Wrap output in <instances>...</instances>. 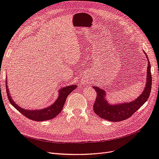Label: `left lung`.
<instances>
[{"mask_svg":"<svg viewBox=\"0 0 159 159\" xmlns=\"http://www.w3.org/2000/svg\"><path fill=\"white\" fill-rule=\"evenodd\" d=\"M146 57L148 56L144 52ZM148 60L147 82L145 89L143 93L134 99L129 103H123L116 105H111L105 99L106 93L102 89L97 86H93V88L96 91L97 98L93 104V111L95 113L101 118L110 121L118 122L125 120L131 116L133 113L140 108L145 103L151 93L152 85V77L151 74V64Z\"/></svg>","mask_w":159,"mask_h":159,"instance_id":"1","label":"left lung"}]
</instances>
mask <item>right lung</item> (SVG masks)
<instances>
[{
	"instance_id": "add662e5",
	"label": "right lung",
	"mask_w": 159,
	"mask_h": 159,
	"mask_svg": "<svg viewBox=\"0 0 159 159\" xmlns=\"http://www.w3.org/2000/svg\"><path fill=\"white\" fill-rule=\"evenodd\" d=\"M6 82V89L7 93V97L10 101L11 103L12 106L15 107L18 111H20L25 116L31 120L36 121H43L46 120L52 119L56 117L61 111L64 107V105L66 101V98H68V95L74 91L78 85H71L69 86H66L64 88H61L59 91L58 98H57L56 102L51 105L50 106L42 109H37V110H28L23 109L21 107H19L18 105L14 103V101L11 98V94L9 93V89H8V86Z\"/></svg>"
}]
</instances>
